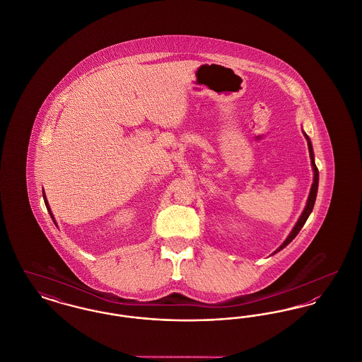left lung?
Wrapping results in <instances>:
<instances>
[{
  "label": "left lung",
  "instance_id": "left-lung-1",
  "mask_svg": "<svg viewBox=\"0 0 362 362\" xmlns=\"http://www.w3.org/2000/svg\"><path fill=\"white\" fill-rule=\"evenodd\" d=\"M303 134H304V137L307 139V142H308V151H310V164H312V170H313V183H312V186H310V195H308V201H307V205L304 207V210H303V213H301V216H300V218L297 220V223L296 225L293 226L292 232L289 233V236L286 238V240L284 241L278 248H276V251L273 252V255L276 254L278 251H281L282 248H285L291 241L298 235V232L301 230V228L304 226L305 224V221L308 220V217H310V213H312V209L315 206V201H316V195H317V186H319V171H317V167H316V164H315V155H313V148H312V142H310V137L307 136V133L305 132H303Z\"/></svg>",
  "mask_w": 362,
  "mask_h": 362
}]
</instances>
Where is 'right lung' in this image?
<instances>
[{
  "mask_svg": "<svg viewBox=\"0 0 362 362\" xmlns=\"http://www.w3.org/2000/svg\"><path fill=\"white\" fill-rule=\"evenodd\" d=\"M43 199H45V204H46V207H47V210H49V213H50V216H52L54 224L57 225V223H55V220H54V216H52V210H50V206H49V202H47V198H46V194H45V191H43Z\"/></svg>",
  "mask_w": 362,
  "mask_h": 362,
  "instance_id": "right-lung-1",
  "label": "right lung"
}]
</instances>
